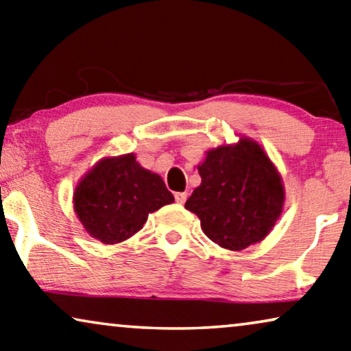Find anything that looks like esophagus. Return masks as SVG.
Segmentation results:
<instances>
[{
    "instance_id": "1",
    "label": "esophagus",
    "mask_w": 351,
    "mask_h": 351,
    "mask_svg": "<svg viewBox=\"0 0 351 351\" xmlns=\"http://www.w3.org/2000/svg\"><path fill=\"white\" fill-rule=\"evenodd\" d=\"M186 196H189V195H186L185 191H179V193L174 195V198H176V201H177V203H179V204H184L185 201H186Z\"/></svg>"
}]
</instances>
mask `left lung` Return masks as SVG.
I'll return each mask as SVG.
<instances>
[{
    "label": "left lung",
    "mask_w": 351,
    "mask_h": 351,
    "mask_svg": "<svg viewBox=\"0 0 351 351\" xmlns=\"http://www.w3.org/2000/svg\"><path fill=\"white\" fill-rule=\"evenodd\" d=\"M201 185L185 208L198 215L210 241L243 251L275 227L285 204V186L263 148L243 137L206 153L198 166Z\"/></svg>",
    "instance_id": "1"
}]
</instances>
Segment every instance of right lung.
<instances>
[{
    "label": "right lung",
    "instance_id": "add662e5",
    "mask_svg": "<svg viewBox=\"0 0 351 351\" xmlns=\"http://www.w3.org/2000/svg\"><path fill=\"white\" fill-rule=\"evenodd\" d=\"M174 203L155 172L138 165L134 153L104 158L76 185L73 208L86 232L104 244L131 238L148 214Z\"/></svg>",
    "mask_w": 351,
    "mask_h": 351
}]
</instances>
